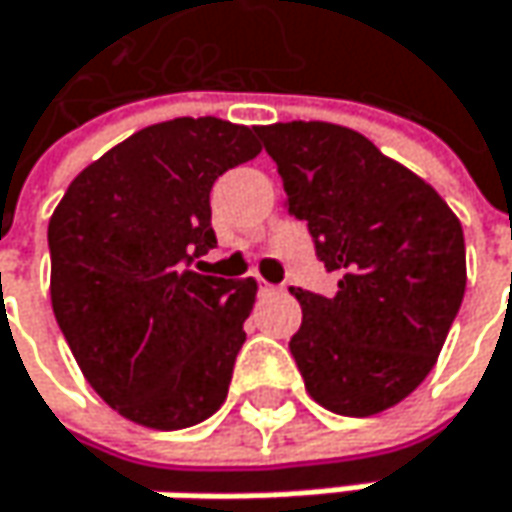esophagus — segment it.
I'll return each instance as SVG.
<instances>
[{"label": "esophagus", "instance_id": "1", "mask_svg": "<svg viewBox=\"0 0 512 512\" xmlns=\"http://www.w3.org/2000/svg\"><path fill=\"white\" fill-rule=\"evenodd\" d=\"M256 291H259V294H274V291H280V286H274V283H268V280L256 277Z\"/></svg>", "mask_w": 512, "mask_h": 512}]
</instances>
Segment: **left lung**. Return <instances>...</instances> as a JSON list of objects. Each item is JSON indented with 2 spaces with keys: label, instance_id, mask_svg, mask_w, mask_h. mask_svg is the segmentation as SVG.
Returning a JSON list of instances; mask_svg holds the SVG:
<instances>
[{
  "label": "left lung",
  "instance_id": "1",
  "mask_svg": "<svg viewBox=\"0 0 512 512\" xmlns=\"http://www.w3.org/2000/svg\"><path fill=\"white\" fill-rule=\"evenodd\" d=\"M291 218L306 221L336 294L294 288L291 336L309 395L339 416H374L430 374L466 291L463 226L448 203L365 135L321 120L256 126Z\"/></svg>",
  "mask_w": 512,
  "mask_h": 512
}]
</instances>
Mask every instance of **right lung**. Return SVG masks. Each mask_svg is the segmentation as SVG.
Listing matches in <instances>:
<instances>
[{"mask_svg": "<svg viewBox=\"0 0 512 512\" xmlns=\"http://www.w3.org/2000/svg\"><path fill=\"white\" fill-rule=\"evenodd\" d=\"M256 156V129L229 120L156 123L85 167L49 221L55 321L96 395L135 424L191 427L226 401L256 283L194 259L218 244L215 179Z\"/></svg>", "mask_w": 512, "mask_h": 512, "instance_id": "obj_1", "label": "right lung"}]
</instances>
